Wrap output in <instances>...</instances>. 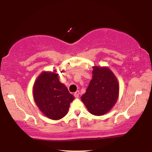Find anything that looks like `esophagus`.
Wrapping results in <instances>:
<instances>
[{
  "instance_id": "obj_1",
  "label": "esophagus",
  "mask_w": 152,
  "mask_h": 152,
  "mask_svg": "<svg viewBox=\"0 0 152 152\" xmlns=\"http://www.w3.org/2000/svg\"><path fill=\"white\" fill-rule=\"evenodd\" d=\"M80 94V92L78 91H76L75 93H74V96H75L76 98H78Z\"/></svg>"
}]
</instances>
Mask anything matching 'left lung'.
I'll list each match as a JSON object with an SVG mask.
<instances>
[{
    "label": "left lung",
    "mask_w": 152,
    "mask_h": 152,
    "mask_svg": "<svg viewBox=\"0 0 152 152\" xmlns=\"http://www.w3.org/2000/svg\"><path fill=\"white\" fill-rule=\"evenodd\" d=\"M92 79L81 97L88 111L96 116L103 115L116 103L119 84L114 74L107 68L93 67Z\"/></svg>",
    "instance_id": "left-lung-1"
}]
</instances>
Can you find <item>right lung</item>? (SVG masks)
I'll return each mask as SVG.
<instances>
[{
  "instance_id": "obj_1",
  "label": "right lung",
  "mask_w": 152,
  "mask_h": 152,
  "mask_svg": "<svg viewBox=\"0 0 152 152\" xmlns=\"http://www.w3.org/2000/svg\"><path fill=\"white\" fill-rule=\"evenodd\" d=\"M58 74L43 72L33 86V96L36 104L48 118L58 120L68 113L74 96L59 81Z\"/></svg>"
}]
</instances>
